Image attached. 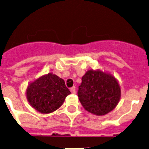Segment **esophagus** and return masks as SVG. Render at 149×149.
<instances>
[{"label": "esophagus", "instance_id": "1", "mask_svg": "<svg viewBox=\"0 0 149 149\" xmlns=\"http://www.w3.org/2000/svg\"><path fill=\"white\" fill-rule=\"evenodd\" d=\"M70 92H71L72 93H76V87H73V88H70Z\"/></svg>", "mask_w": 149, "mask_h": 149}]
</instances>
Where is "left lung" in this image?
<instances>
[{
    "instance_id": "left-lung-1",
    "label": "left lung",
    "mask_w": 149,
    "mask_h": 149,
    "mask_svg": "<svg viewBox=\"0 0 149 149\" xmlns=\"http://www.w3.org/2000/svg\"><path fill=\"white\" fill-rule=\"evenodd\" d=\"M78 96L87 111L103 116L116 108L121 97V89L112 74L101 70H89L81 78Z\"/></svg>"
}]
</instances>
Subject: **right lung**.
<instances>
[{
  "label": "right lung",
  "instance_id": "obj_1",
  "mask_svg": "<svg viewBox=\"0 0 149 149\" xmlns=\"http://www.w3.org/2000/svg\"><path fill=\"white\" fill-rule=\"evenodd\" d=\"M70 93L65 81L49 73L30 82L26 91L27 101L41 113H49L59 108Z\"/></svg>",
  "mask_w": 149,
  "mask_h": 149
}]
</instances>
